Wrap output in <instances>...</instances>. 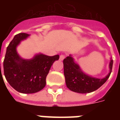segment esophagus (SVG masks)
Instances as JSON below:
<instances>
[{"mask_svg":"<svg viewBox=\"0 0 120 120\" xmlns=\"http://www.w3.org/2000/svg\"><path fill=\"white\" fill-rule=\"evenodd\" d=\"M65 56L64 55H61L60 56V60L62 61V60H64V58H65Z\"/></svg>","mask_w":120,"mask_h":120,"instance_id":"esophagus-1","label":"esophagus"}]
</instances>
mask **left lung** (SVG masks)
<instances>
[{
	"label": "left lung",
	"instance_id": "left-lung-1",
	"mask_svg": "<svg viewBox=\"0 0 120 120\" xmlns=\"http://www.w3.org/2000/svg\"><path fill=\"white\" fill-rule=\"evenodd\" d=\"M113 62L112 58H110L109 72L105 77L100 79L93 77L83 71L73 57V55H69L63 62L66 85L68 89L76 93H88L95 91L109 78L112 72Z\"/></svg>",
	"mask_w": 120,
	"mask_h": 120
}]
</instances>
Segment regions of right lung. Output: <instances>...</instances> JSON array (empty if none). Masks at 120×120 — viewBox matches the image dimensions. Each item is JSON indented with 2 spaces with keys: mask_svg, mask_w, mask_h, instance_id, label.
I'll return each instance as SVG.
<instances>
[{
  "mask_svg": "<svg viewBox=\"0 0 120 120\" xmlns=\"http://www.w3.org/2000/svg\"><path fill=\"white\" fill-rule=\"evenodd\" d=\"M30 35L25 33L15 35L7 48L4 60L7 81L15 90L27 94L38 92L45 87L46 77L53 63L59 59L58 55L48 56L41 53L35 54L30 59L22 58L17 48Z\"/></svg>",
  "mask_w": 120,
  "mask_h": 120,
  "instance_id": "1",
  "label": "right lung"
}]
</instances>
